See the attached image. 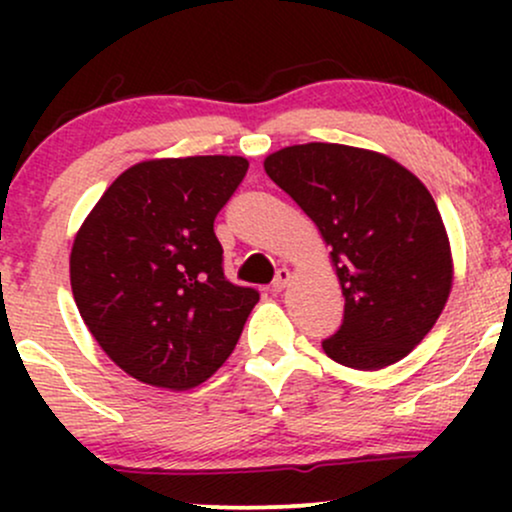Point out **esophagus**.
Listing matches in <instances>:
<instances>
[{"mask_svg":"<svg viewBox=\"0 0 512 512\" xmlns=\"http://www.w3.org/2000/svg\"><path fill=\"white\" fill-rule=\"evenodd\" d=\"M289 281H291V272L286 267H281V269H276V276H274V281H272V291H284L286 286H289Z\"/></svg>","mask_w":512,"mask_h":512,"instance_id":"34e87169","label":"esophagus"}]
</instances>
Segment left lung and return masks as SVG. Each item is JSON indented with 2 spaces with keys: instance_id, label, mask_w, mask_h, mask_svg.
Returning a JSON list of instances; mask_svg holds the SVG:
<instances>
[{
  "instance_id": "obj_1",
  "label": "left lung",
  "mask_w": 512,
  "mask_h": 512,
  "mask_svg": "<svg viewBox=\"0 0 512 512\" xmlns=\"http://www.w3.org/2000/svg\"><path fill=\"white\" fill-rule=\"evenodd\" d=\"M264 170L332 245L344 320L322 339L342 366L399 361L436 325L452 286L450 243L424 182L383 154L344 144H298Z\"/></svg>"
}]
</instances>
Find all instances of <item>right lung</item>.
Segmentation results:
<instances>
[{
  "label": "right lung",
  "mask_w": 512,
  "mask_h": 512,
  "mask_svg": "<svg viewBox=\"0 0 512 512\" xmlns=\"http://www.w3.org/2000/svg\"><path fill=\"white\" fill-rule=\"evenodd\" d=\"M245 173L240 156L137 163L76 233V308L132 378L190 390L236 349L260 291L226 279L214 219Z\"/></svg>",
  "instance_id": "obj_1"
}]
</instances>
